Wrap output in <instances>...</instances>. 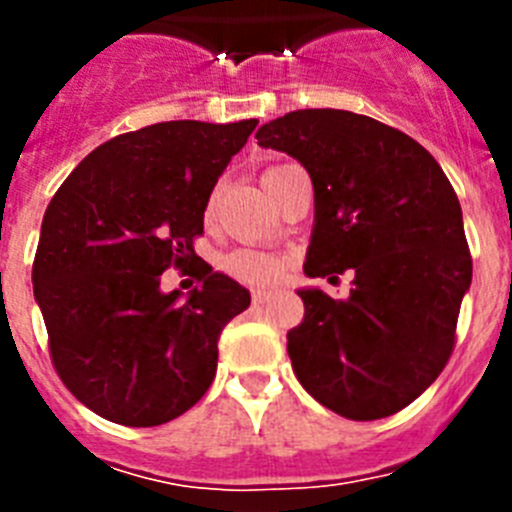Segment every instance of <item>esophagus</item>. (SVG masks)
<instances>
[{
    "label": "esophagus",
    "instance_id": "esophagus-1",
    "mask_svg": "<svg viewBox=\"0 0 512 512\" xmlns=\"http://www.w3.org/2000/svg\"><path fill=\"white\" fill-rule=\"evenodd\" d=\"M253 302H256V305H264V302H269L271 300V292L269 289H253Z\"/></svg>",
    "mask_w": 512,
    "mask_h": 512
}]
</instances>
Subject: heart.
Listing matches in <instances>:
<instances>
[{
  "label": "heart",
  "mask_w": 512,
  "mask_h": 512,
  "mask_svg": "<svg viewBox=\"0 0 512 512\" xmlns=\"http://www.w3.org/2000/svg\"><path fill=\"white\" fill-rule=\"evenodd\" d=\"M282 166H271L264 171L261 182L269 179L274 171H279ZM225 271L230 277H235L238 282L251 284V287H269V284L279 282L284 274V259L277 253L261 251V248H238V251L228 253L225 256Z\"/></svg>",
  "instance_id": "obj_1"
}]
</instances>
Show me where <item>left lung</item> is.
<instances>
[{"instance_id": "left-lung-1", "label": "left lung", "mask_w": 512, "mask_h": 512, "mask_svg": "<svg viewBox=\"0 0 512 512\" xmlns=\"http://www.w3.org/2000/svg\"><path fill=\"white\" fill-rule=\"evenodd\" d=\"M256 138L312 179L307 277L354 271L346 300L297 289L305 318L287 333L297 379L343 418L395 415L443 372L472 284L454 187L418 140L356 112H287Z\"/></svg>"}]
</instances>
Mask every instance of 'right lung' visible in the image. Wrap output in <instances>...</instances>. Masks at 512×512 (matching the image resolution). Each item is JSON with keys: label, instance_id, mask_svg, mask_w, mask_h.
Returning <instances> with one entry per match:
<instances>
[{"label": "right lung", "instance_id": "1", "mask_svg": "<svg viewBox=\"0 0 512 512\" xmlns=\"http://www.w3.org/2000/svg\"><path fill=\"white\" fill-rule=\"evenodd\" d=\"M259 120L156 122L94 148L53 194L33 264L51 359L102 418L151 428L187 413L217 369V338L251 305L192 241L230 158ZM203 282L184 298L160 274Z\"/></svg>", "mask_w": 512, "mask_h": 512}]
</instances>
